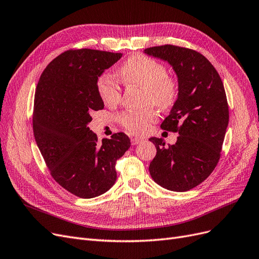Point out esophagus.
Masks as SVG:
<instances>
[{"label":"esophagus","mask_w":259,"mask_h":259,"mask_svg":"<svg viewBox=\"0 0 259 259\" xmlns=\"http://www.w3.org/2000/svg\"><path fill=\"white\" fill-rule=\"evenodd\" d=\"M142 140H144V139L138 138V137H133V138L131 139V141H132V145H133V146H136V145L140 144V142H141Z\"/></svg>","instance_id":"34e87169"}]
</instances>
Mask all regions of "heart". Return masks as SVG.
Here are the masks:
<instances>
[{
	"label": "heart",
	"mask_w": 259,
	"mask_h": 259,
	"mask_svg": "<svg viewBox=\"0 0 259 259\" xmlns=\"http://www.w3.org/2000/svg\"><path fill=\"white\" fill-rule=\"evenodd\" d=\"M118 74L126 84L145 89L148 104L152 103L160 109H168L177 101L179 92L177 81L168 76L166 66L155 59L138 53L133 55L120 66ZM97 91L106 106H115L121 101V89L109 76L100 77ZM155 120L156 113L151 108L125 111L118 117L121 125L135 135L145 134Z\"/></svg>",
	"instance_id": "obj_1"
}]
</instances>
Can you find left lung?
<instances>
[{"label":"left lung","instance_id":"1","mask_svg":"<svg viewBox=\"0 0 259 259\" xmlns=\"http://www.w3.org/2000/svg\"><path fill=\"white\" fill-rule=\"evenodd\" d=\"M145 53L167 61L179 84L178 99L160 124L179 137L168 146L163 138L149 139L156 148L149 171L164 189L186 192L206 180L219 163L229 120L225 89L214 66L193 49L163 45Z\"/></svg>","mask_w":259,"mask_h":259}]
</instances>
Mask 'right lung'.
<instances>
[{
	"label": "right lung",
	"instance_id": "1",
	"mask_svg": "<svg viewBox=\"0 0 259 259\" xmlns=\"http://www.w3.org/2000/svg\"><path fill=\"white\" fill-rule=\"evenodd\" d=\"M122 53L67 50L45 68L34 97L33 132L50 175L80 198H93L117 180L115 163L131 147L124 133L99 142L88 127L104 108L97 80Z\"/></svg>",
	"mask_w": 259,
	"mask_h": 259
}]
</instances>
